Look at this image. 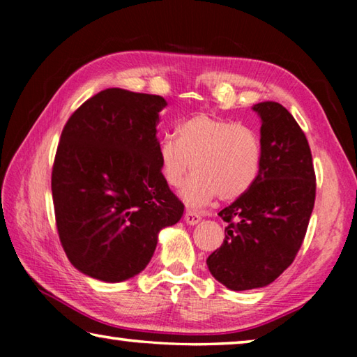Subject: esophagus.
Here are the masks:
<instances>
[{"mask_svg": "<svg viewBox=\"0 0 357 357\" xmlns=\"http://www.w3.org/2000/svg\"><path fill=\"white\" fill-rule=\"evenodd\" d=\"M184 220H185V223H189V225H197V223L202 220V215L195 213V211L187 209L185 214H184Z\"/></svg>", "mask_w": 357, "mask_h": 357, "instance_id": "1", "label": "esophagus"}]
</instances>
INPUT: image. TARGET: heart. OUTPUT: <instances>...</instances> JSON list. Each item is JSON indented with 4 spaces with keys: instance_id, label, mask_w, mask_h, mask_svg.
Instances as JSON below:
<instances>
[{
    "instance_id": "1",
    "label": "heart",
    "mask_w": 357,
    "mask_h": 357,
    "mask_svg": "<svg viewBox=\"0 0 357 357\" xmlns=\"http://www.w3.org/2000/svg\"><path fill=\"white\" fill-rule=\"evenodd\" d=\"M157 160L165 183L183 189L187 204L206 206L219 197L233 202L255 184L261 172L263 146L258 132L247 124L214 114H195L176 128V138H162Z\"/></svg>"
}]
</instances>
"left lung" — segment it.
<instances>
[{
  "label": "left lung",
  "instance_id": "1",
  "mask_svg": "<svg viewBox=\"0 0 357 357\" xmlns=\"http://www.w3.org/2000/svg\"><path fill=\"white\" fill-rule=\"evenodd\" d=\"M253 110L261 118V172L219 213L225 239L206 259L214 279L234 291L269 285L294 261L317 192L309 142L293 114L277 102Z\"/></svg>",
  "mask_w": 357,
  "mask_h": 357
}]
</instances>
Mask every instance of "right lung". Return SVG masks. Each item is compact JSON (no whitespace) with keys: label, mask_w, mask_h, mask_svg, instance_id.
Wrapping results in <instances>:
<instances>
[{"label":"right lung","mask_w":357,"mask_h":357,"mask_svg":"<svg viewBox=\"0 0 357 357\" xmlns=\"http://www.w3.org/2000/svg\"><path fill=\"white\" fill-rule=\"evenodd\" d=\"M160 96L108 88L77 108L59 138L52 195L59 241L78 271L123 282L146 268L184 204L162 178Z\"/></svg>","instance_id":"add662e5"}]
</instances>
